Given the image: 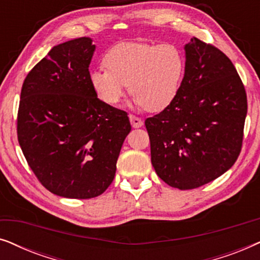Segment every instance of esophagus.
<instances>
[{
    "label": "esophagus",
    "mask_w": 260,
    "mask_h": 260,
    "mask_svg": "<svg viewBox=\"0 0 260 260\" xmlns=\"http://www.w3.org/2000/svg\"><path fill=\"white\" fill-rule=\"evenodd\" d=\"M129 118H130V123L133 127H141L143 125V120H142L140 117L135 116V115H129Z\"/></svg>",
    "instance_id": "esophagus-1"
}]
</instances>
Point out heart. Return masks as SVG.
<instances>
[{
    "label": "heart",
    "mask_w": 260,
    "mask_h": 260,
    "mask_svg": "<svg viewBox=\"0 0 260 260\" xmlns=\"http://www.w3.org/2000/svg\"><path fill=\"white\" fill-rule=\"evenodd\" d=\"M106 70L91 72V86L105 104L115 106L125 95L148 111H162L175 101L182 83L184 59L173 44L123 42L105 54Z\"/></svg>",
    "instance_id": "obj_1"
}]
</instances>
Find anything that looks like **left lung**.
Returning <instances> with one entry per match:
<instances>
[{
  "mask_svg": "<svg viewBox=\"0 0 260 260\" xmlns=\"http://www.w3.org/2000/svg\"><path fill=\"white\" fill-rule=\"evenodd\" d=\"M175 101L145 119L151 163L159 179L194 189L226 173L241 151L247 98L229 56L191 38Z\"/></svg>",
  "mask_w": 260,
  "mask_h": 260,
  "instance_id": "8db88e82",
  "label": "left lung"
}]
</instances>
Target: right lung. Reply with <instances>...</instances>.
I'll return each mask as SVG.
<instances>
[{
	"mask_svg": "<svg viewBox=\"0 0 260 260\" xmlns=\"http://www.w3.org/2000/svg\"><path fill=\"white\" fill-rule=\"evenodd\" d=\"M94 49L90 38L54 46L21 90L20 147L42 186L62 198L104 193L131 131L127 113L102 102L91 86Z\"/></svg>",
	"mask_w": 260,
	"mask_h": 260,
	"instance_id": "right-lung-1",
	"label": "right lung"
}]
</instances>
